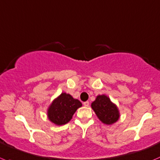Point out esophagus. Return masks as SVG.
Here are the masks:
<instances>
[{
  "instance_id": "1",
  "label": "esophagus",
  "mask_w": 160,
  "mask_h": 160,
  "mask_svg": "<svg viewBox=\"0 0 160 160\" xmlns=\"http://www.w3.org/2000/svg\"><path fill=\"white\" fill-rule=\"evenodd\" d=\"M83 104H84V106H85V107H88V106H89V102H88V101H86V102H84Z\"/></svg>"
}]
</instances>
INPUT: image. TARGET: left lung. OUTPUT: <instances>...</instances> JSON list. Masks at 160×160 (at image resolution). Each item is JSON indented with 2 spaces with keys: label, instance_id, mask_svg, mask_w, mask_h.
<instances>
[{
  "label": "left lung",
  "instance_id": "obj_1",
  "mask_svg": "<svg viewBox=\"0 0 160 160\" xmlns=\"http://www.w3.org/2000/svg\"><path fill=\"white\" fill-rule=\"evenodd\" d=\"M91 107L103 124H113L119 119L120 113L118 107L106 95L96 96V100L92 102Z\"/></svg>",
  "mask_w": 160,
  "mask_h": 160
}]
</instances>
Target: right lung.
<instances>
[{
  "mask_svg": "<svg viewBox=\"0 0 160 160\" xmlns=\"http://www.w3.org/2000/svg\"><path fill=\"white\" fill-rule=\"evenodd\" d=\"M82 106L78 99H74L70 94L62 92L50 105L47 117L56 125H63L71 121L75 111Z\"/></svg>",
  "mask_w": 160,
  "mask_h": 160,
  "instance_id": "1",
  "label": "right lung"
}]
</instances>
